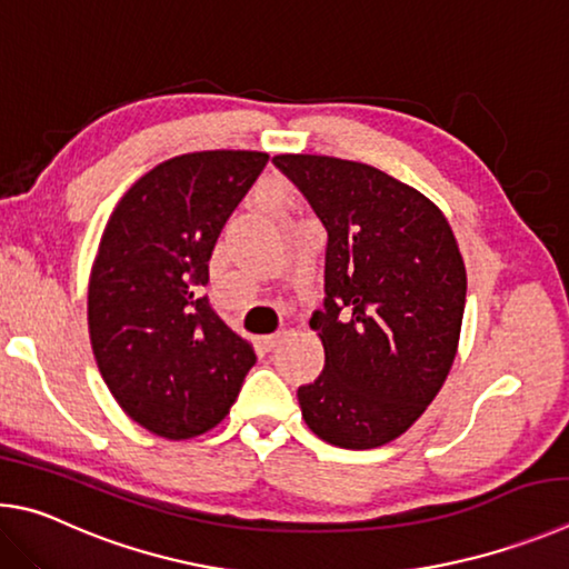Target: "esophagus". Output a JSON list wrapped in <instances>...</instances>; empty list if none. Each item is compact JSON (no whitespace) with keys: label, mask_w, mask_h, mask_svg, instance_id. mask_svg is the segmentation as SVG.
<instances>
[{"label":"esophagus","mask_w":569,"mask_h":569,"mask_svg":"<svg viewBox=\"0 0 569 569\" xmlns=\"http://www.w3.org/2000/svg\"><path fill=\"white\" fill-rule=\"evenodd\" d=\"M282 332H274V335H264V337H259V347H262V350H267V352H272L274 347L282 342Z\"/></svg>","instance_id":"34e87169"}]
</instances>
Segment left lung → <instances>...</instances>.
I'll list each match as a JSON object with an SVG mask.
<instances>
[{
  "label": "left lung",
  "mask_w": 569,
  "mask_h": 569,
  "mask_svg": "<svg viewBox=\"0 0 569 569\" xmlns=\"http://www.w3.org/2000/svg\"><path fill=\"white\" fill-rule=\"evenodd\" d=\"M327 229L325 310L310 327L325 370L297 390L320 440L372 450L420 420L460 345L467 272L442 209L382 169L277 154Z\"/></svg>",
  "instance_id": "8db88e82"
}]
</instances>
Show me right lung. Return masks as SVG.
Instances as JSON below:
<instances>
[{"label": "right lung", "mask_w": 569, "mask_h": 569, "mask_svg": "<svg viewBox=\"0 0 569 569\" xmlns=\"http://www.w3.org/2000/svg\"><path fill=\"white\" fill-rule=\"evenodd\" d=\"M267 152L207 149L167 159L109 214L87 287L89 342L117 405L164 440L217 427L257 362L202 287L229 214Z\"/></svg>", "instance_id": "right-lung-1"}]
</instances>
